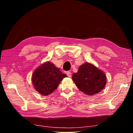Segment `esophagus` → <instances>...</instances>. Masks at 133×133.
Returning <instances> with one entry per match:
<instances>
[{
  "mask_svg": "<svg viewBox=\"0 0 133 133\" xmlns=\"http://www.w3.org/2000/svg\"><path fill=\"white\" fill-rule=\"evenodd\" d=\"M66 75H67V76H68L69 77H70L71 76V73H70V71H67V72H66Z\"/></svg>",
  "mask_w": 133,
  "mask_h": 133,
  "instance_id": "obj_1",
  "label": "esophagus"
}]
</instances>
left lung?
I'll use <instances>...</instances> for the list:
<instances>
[{"mask_svg": "<svg viewBox=\"0 0 133 133\" xmlns=\"http://www.w3.org/2000/svg\"><path fill=\"white\" fill-rule=\"evenodd\" d=\"M106 76L93 64L85 62L79 67L72 79L80 91L89 96L97 94L104 88Z\"/></svg>", "mask_w": 133, "mask_h": 133, "instance_id": "left-lung-1", "label": "left lung"}]
</instances>
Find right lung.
Segmentation results:
<instances>
[{
	"instance_id": "add662e5",
	"label": "right lung",
	"mask_w": 133,
	"mask_h": 133,
	"mask_svg": "<svg viewBox=\"0 0 133 133\" xmlns=\"http://www.w3.org/2000/svg\"><path fill=\"white\" fill-rule=\"evenodd\" d=\"M66 77L53 63L46 62L34 71L31 81L36 90L43 96H47L52 93Z\"/></svg>"
}]
</instances>
